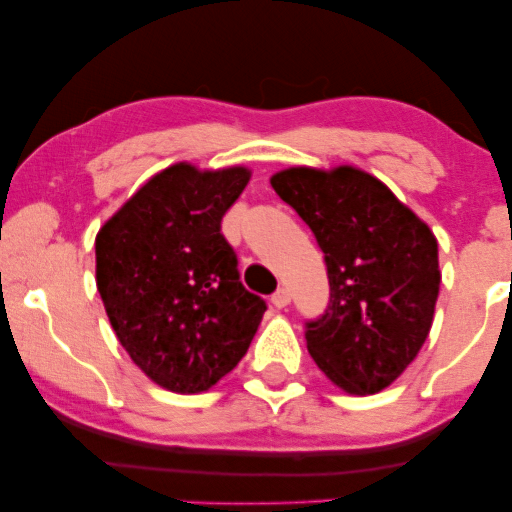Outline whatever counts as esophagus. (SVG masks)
<instances>
[{
	"instance_id": "obj_1",
	"label": "esophagus",
	"mask_w": 512,
	"mask_h": 512,
	"mask_svg": "<svg viewBox=\"0 0 512 512\" xmlns=\"http://www.w3.org/2000/svg\"><path fill=\"white\" fill-rule=\"evenodd\" d=\"M270 303L275 305L277 310H282V307L289 305V303H291V293H289V289H277L275 293H272Z\"/></svg>"
}]
</instances>
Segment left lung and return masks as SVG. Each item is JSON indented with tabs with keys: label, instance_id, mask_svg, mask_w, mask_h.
<instances>
[{
	"label": "left lung",
	"instance_id": "left-lung-1",
	"mask_svg": "<svg viewBox=\"0 0 512 512\" xmlns=\"http://www.w3.org/2000/svg\"><path fill=\"white\" fill-rule=\"evenodd\" d=\"M324 251L331 298L305 324L307 352L347 394H375L410 366L433 324L438 242L380 179L342 165L270 179Z\"/></svg>",
	"mask_w": 512,
	"mask_h": 512
}]
</instances>
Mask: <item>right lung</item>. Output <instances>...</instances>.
<instances>
[{
  "label": "right lung",
  "instance_id": "1",
  "mask_svg": "<svg viewBox=\"0 0 512 512\" xmlns=\"http://www.w3.org/2000/svg\"><path fill=\"white\" fill-rule=\"evenodd\" d=\"M249 170L179 163L146 181L95 237L97 291L130 359L160 387L205 391L254 340L265 300L240 282L221 219Z\"/></svg>",
  "mask_w": 512,
  "mask_h": 512
}]
</instances>
